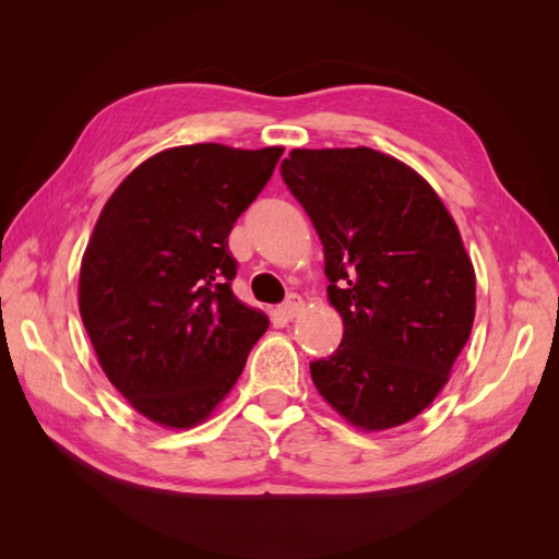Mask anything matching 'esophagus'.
<instances>
[{"instance_id": "obj_1", "label": "esophagus", "mask_w": 559, "mask_h": 559, "mask_svg": "<svg viewBox=\"0 0 559 559\" xmlns=\"http://www.w3.org/2000/svg\"><path fill=\"white\" fill-rule=\"evenodd\" d=\"M302 310H306V302H302V298L298 294H292L289 298H286L282 306H280V312L284 319H294V317H300Z\"/></svg>"}]
</instances>
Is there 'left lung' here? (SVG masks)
I'll return each instance as SVG.
<instances>
[{"instance_id":"8db88e82","label":"left lung","mask_w":559,"mask_h":559,"mask_svg":"<svg viewBox=\"0 0 559 559\" xmlns=\"http://www.w3.org/2000/svg\"><path fill=\"white\" fill-rule=\"evenodd\" d=\"M282 179L324 245L345 333L312 382L349 425L382 431L445 386L476 317L460 228L413 167L376 148H294Z\"/></svg>"}]
</instances>
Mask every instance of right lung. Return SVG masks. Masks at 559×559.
I'll return each mask as SVG.
<instances>
[{"label": "right lung", "mask_w": 559, "mask_h": 559, "mask_svg": "<svg viewBox=\"0 0 559 559\" xmlns=\"http://www.w3.org/2000/svg\"><path fill=\"white\" fill-rule=\"evenodd\" d=\"M284 154L175 146L123 179L81 261L79 310L97 361L134 411L173 429L207 419L267 317L235 298L228 235Z\"/></svg>", "instance_id": "obj_1"}]
</instances>
